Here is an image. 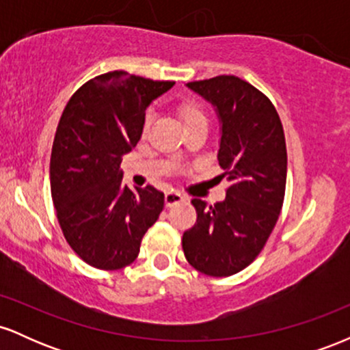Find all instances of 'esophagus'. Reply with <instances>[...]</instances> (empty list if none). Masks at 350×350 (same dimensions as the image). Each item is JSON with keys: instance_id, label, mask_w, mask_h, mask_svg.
I'll return each mask as SVG.
<instances>
[{"instance_id": "1", "label": "esophagus", "mask_w": 350, "mask_h": 350, "mask_svg": "<svg viewBox=\"0 0 350 350\" xmlns=\"http://www.w3.org/2000/svg\"><path fill=\"white\" fill-rule=\"evenodd\" d=\"M184 200V196L180 194V192H176V191H170L164 194V204H166V207H172L174 204H179Z\"/></svg>"}]
</instances>
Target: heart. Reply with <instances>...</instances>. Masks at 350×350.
I'll use <instances>...</instances> for the list:
<instances>
[{"label": "heart", "instance_id": "heart-1", "mask_svg": "<svg viewBox=\"0 0 350 350\" xmlns=\"http://www.w3.org/2000/svg\"><path fill=\"white\" fill-rule=\"evenodd\" d=\"M178 116L183 123L184 130L191 126H198V124H206L207 126V118L204 115V111L200 110L199 105L192 102H186V103H180L178 107Z\"/></svg>", "mask_w": 350, "mask_h": 350}]
</instances>
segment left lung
Returning a JSON list of instances; mask_svg holds the SVG:
<instances>
[{
	"label": "left lung",
	"instance_id": "8db88e82",
	"mask_svg": "<svg viewBox=\"0 0 350 350\" xmlns=\"http://www.w3.org/2000/svg\"><path fill=\"white\" fill-rule=\"evenodd\" d=\"M214 107L220 167L230 180L222 202L192 199L198 222L183 235L196 270L230 276L258 256L278 220L286 186V143L273 103L235 75L186 83Z\"/></svg>",
	"mask_w": 350,
	"mask_h": 350
}]
</instances>
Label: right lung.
I'll use <instances>...</instances> for the list:
<instances>
[{
  "label": "right lung",
  "mask_w": 350,
  "mask_h": 350,
  "mask_svg": "<svg viewBox=\"0 0 350 350\" xmlns=\"http://www.w3.org/2000/svg\"><path fill=\"white\" fill-rule=\"evenodd\" d=\"M174 82L108 72L88 80L64 108L51 154V194L67 243L83 262L120 270L139 253L164 194L123 186L120 164L143 133L146 108Z\"/></svg>",
  "instance_id": "right-lung-1"
}]
</instances>
